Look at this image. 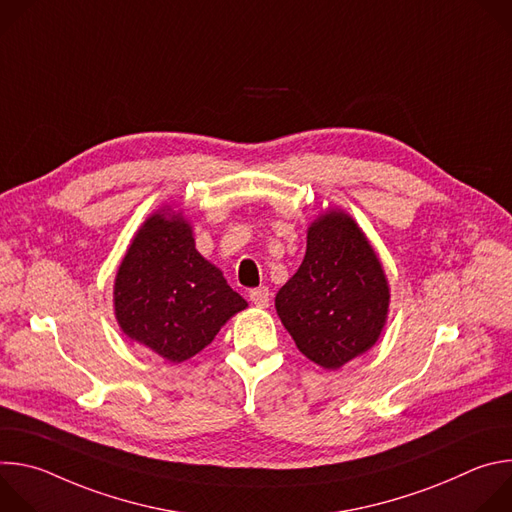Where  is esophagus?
Wrapping results in <instances>:
<instances>
[{
  "instance_id": "obj_1",
  "label": "esophagus",
  "mask_w": 512,
  "mask_h": 512,
  "mask_svg": "<svg viewBox=\"0 0 512 512\" xmlns=\"http://www.w3.org/2000/svg\"><path fill=\"white\" fill-rule=\"evenodd\" d=\"M249 300L257 308H269V302H271L269 287H257V289L249 291Z\"/></svg>"
}]
</instances>
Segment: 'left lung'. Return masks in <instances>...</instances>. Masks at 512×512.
<instances>
[{
	"label": "left lung",
	"instance_id": "left-lung-1",
	"mask_svg": "<svg viewBox=\"0 0 512 512\" xmlns=\"http://www.w3.org/2000/svg\"><path fill=\"white\" fill-rule=\"evenodd\" d=\"M306 243L300 269L277 291L275 310L300 352L336 371L381 338L391 287L375 247L346 210L320 212Z\"/></svg>",
	"mask_w": 512,
	"mask_h": 512
}]
</instances>
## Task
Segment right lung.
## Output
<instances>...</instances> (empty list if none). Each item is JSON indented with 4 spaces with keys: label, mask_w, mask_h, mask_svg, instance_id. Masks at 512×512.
<instances>
[{
    "label": "right lung",
    "mask_w": 512,
    "mask_h": 512,
    "mask_svg": "<svg viewBox=\"0 0 512 512\" xmlns=\"http://www.w3.org/2000/svg\"><path fill=\"white\" fill-rule=\"evenodd\" d=\"M247 306L223 271L196 251L192 225L172 204L135 231L113 283L121 332L174 364L206 348Z\"/></svg>",
    "instance_id": "add662e5"
}]
</instances>
